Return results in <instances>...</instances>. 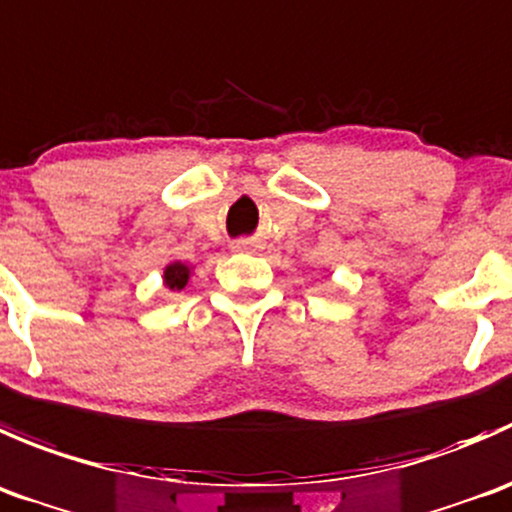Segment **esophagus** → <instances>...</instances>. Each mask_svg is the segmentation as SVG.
<instances>
[{
	"mask_svg": "<svg viewBox=\"0 0 512 512\" xmlns=\"http://www.w3.org/2000/svg\"><path fill=\"white\" fill-rule=\"evenodd\" d=\"M234 249H246V244H244V241H239V244H236Z\"/></svg>",
	"mask_w": 512,
	"mask_h": 512,
	"instance_id": "1",
	"label": "esophagus"
}]
</instances>
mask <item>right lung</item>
Segmentation results:
<instances>
[{
  "instance_id": "add662e5",
  "label": "right lung",
  "mask_w": 512,
  "mask_h": 512,
  "mask_svg": "<svg viewBox=\"0 0 512 512\" xmlns=\"http://www.w3.org/2000/svg\"><path fill=\"white\" fill-rule=\"evenodd\" d=\"M189 276H191L189 266L181 261L169 263V266L164 268V283H166V288H171V291H181V288L189 283Z\"/></svg>"
}]
</instances>
